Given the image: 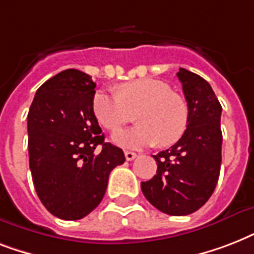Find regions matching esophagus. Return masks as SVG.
<instances>
[{
    "label": "esophagus",
    "mask_w": 254,
    "mask_h": 254,
    "mask_svg": "<svg viewBox=\"0 0 254 254\" xmlns=\"http://www.w3.org/2000/svg\"><path fill=\"white\" fill-rule=\"evenodd\" d=\"M135 157H137V153H133V151H125V158H127V161H133Z\"/></svg>",
    "instance_id": "obj_1"
}]
</instances>
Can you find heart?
Here are the masks:
<instances>
[{"label":"heart","mask_w":254,"mask_h":254,"mask_svg":"<svg viewBox=\"0 0 254 254\" xmlns=\"http://www.w3.org/2000/svg\"><path fill=\"white\" fill-rule=\"evenodd\" d=\"M93 113L101 127L116 131L134 116L138 127L117 131L112 141L130 150L153 146H171L186 133L189 105L170 85L155 79H138L119 87V95L97 92L93 97Z\"/></svg>","instance_id":"heart-1"}]
</instances>
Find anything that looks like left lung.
<instances>
[{"label":"left lung","instance_id":"1","mask_svg":"<svg viewBox=\"0 0 254 254\" xmlns=\"http://www.w3.org/2000/svg\"><path fill=\"white\" fill-rule=\"evenodd\" d=\"M177 75L189 105V125L175 145L153 155L157 174L141 182V190L161 212L185 216L204 205L217 185L221 105L203 77L185 68H179Z\"/></svg>","mask_w":254,"mask_h":254}]
</instances>
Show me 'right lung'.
Instances as JSON below:
<instances>
[{
	"mask_svg": "<svg viewBox=\"0 0 254 254\" xmlns=\"http://www.w3.org/2000/svg\"><path fill=\"white\" fill-rule=\"evenodd\" d=\"M95 88L87 73L62 71L39 87L27 115L34 187L47 211L63 220L92 212L111 171L125 162L124 151L100 134L92 108Z\"/></svg>",
	"mask_w": 254,
	"mask_h": 254,
	"instance_id": "add662e5",
	"label": "right lung"
}]
</instances>
